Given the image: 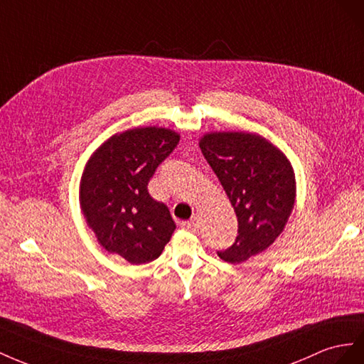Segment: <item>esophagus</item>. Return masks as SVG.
<instances>
[{
    "label": "esophagus",
    "mask_w": 364,
    "mask_h": 364,
    "mask_svg": "<svg viewBox=\"0 0 364 364\" xmlns=\"http://www.w3.org/2000/svg\"><path fill=\"white\" fill-rule=\"evenodd\" d=\"M181 225L186 228V230L196 232V230H198V228H200V220H198V218L195 216L193 220H191V221H188V223H183Z\"/></svg>",
    "instance_id": "1"
}]
</instances>
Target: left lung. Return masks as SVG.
<instances>
[{"mask_svg": "<svg viewBox=\"0 0 364 364\" xmlns=\"http://www.w3.org/2000/svg\"><path fill=\"white\" fill-rule=\"evenodd\" d=\"M200 148L237 218L235 242L216 253L228 264H241L282 233L296 196L293 168L282 152L256 134H205Z\"/></svg>", "mask_w": 364, "mask_h": 364, "instance_id": "obj_1", "label": "left lung"}]
</instances>
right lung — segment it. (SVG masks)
I'll return each instance as SVG.
<instances>
[{
	"label": "right lung",
	"mask_w": 364,
	"mask_h": 364,
	"mask_svg": "<svg viewBox=\"0 0 364 364\" xmlns=\"http://www.w3.org/2000/svg\"><path fill=\"white\" fill-rule=\"evenodd\" d=\"M180 136L164 128H137L112 136L90 159L80 183V205L99 242L131 264L157 259L175 223L148 184Z\"/></svg>",
	"instance_id": "1"
}]
</instances>
